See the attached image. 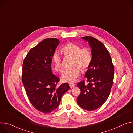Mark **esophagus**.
<instances>
[{
	"label": "esophagus",
	"mask_w": 133,
	"mask_h": 133,
	"mask_svg": "<svg viewBox=\"0 0 133 133\" xmlns=\"http://www.w3.org/2000/svg\"><path fill=\"white\" fill-rule=\"evenodd\" d=\"M75 84H73V83H70L69 84V87L71 88H74V87H75Z\"/></svg>",
	"instance_id": "1"
}]
</instances>
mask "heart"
Instances as JSON below:
<instances>
[{"label":"heart","mask_w":133,"mask_h":133,"mask_svg":"<svg viewBox=\"0 0 133 133\" xmlns=\"http://www.w3.org/2000/svg\"><path fill=\"white\" fill-rule=\"evenodd\" d=\"M64 56L66 58H72L71 67L69 69L64 70L61 75L63 82L72 83L76 81L80 76L81 71L86 70L90 67L92 62V53L89 48L81 46L74 43L70 42L62 48L61 50ZM54 69L57 71L62 70V57L55 52L52 57Z\"/></svg>","instance_id":"heart-1"}]
</instances>
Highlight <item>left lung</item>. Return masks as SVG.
Segmentation results:
<instances>
[{
	"label": "left lung",
	"mask_w": 133,
	"mask_h": 133,
	"mask_svg": "<svg viewBox=\"0 0 133 133\" xmlns=\"http://www.w3.org/2000/svg\"><path fill=\"white\" fill-rule=\"evenodd\" d=\"M82 39L88 41L92 59L85 74L88 84H85L84 80L77 84L81 93L77 101L84 109L92 111L100 107L109 96L113 85L114 67L109 52L101 41L87 36Z\"/></svg>",
	"instance_id": "obj_1"
}]
</instances>
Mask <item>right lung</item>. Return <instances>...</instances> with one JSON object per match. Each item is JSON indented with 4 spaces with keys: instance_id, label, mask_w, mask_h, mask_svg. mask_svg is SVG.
<instances>
[{
    "instance_id": "1",
    "label": "right lung",
    "mask_w": 133,
    "mask_h": 133,
    "mask_svg": "<svg viewBox=\"0 0 133 133\" xmlns=\"http://www.w3.org/2000/svg\"><path fill=\"white\" fill-rule=\"evenodd\" d=\"M59 44L56 38L42 40L30 50L23 63L22 81L28 97L36 109L45 114L54 111L70 89L67 83L58 87L59 79L52 73V57Z\"/></svg>"
}]
</instances>
